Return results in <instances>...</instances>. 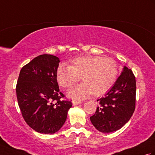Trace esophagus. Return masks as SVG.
Instances as JSON below:
<instances>
[{
  "label": "esophagus",
  "instance_id": "obj_1",
  "mask_svg": "<svg viewBox=\"0 0 155 155\" xmlns=\"http://www.w3.org/2000/svg\"><path fill=\"white\" fill-rule=\"evenodd\" d=\"M81 103V101H72V105H73V106H77V105Z\"/></svg>",
  "mask_w": 155,
  "mask_h": 155
}]
</instances>
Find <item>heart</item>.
Returning <instances> with one entry per match:
<instances>
[{
	"label": "heart",
	"mask_w": 155,
	"mask_h": 155,
	"mask_svg": "<svg viewBox=\"0 0 155 155\" xmlns=\"http://www.w3.org/2000/svg\"><path fill=\"white\" fill-rule=\"evenodd\" d=\"M118 67L113 59L83 56L74 58L69 62V66L60 64L56 77L58 83L63 88H70L80 80L84 82L71 88L68 96L74 100H83L105 94L113 87L117 81Z\"/></svg>",
	"instance_id": "obj_1"
}]
</instances>
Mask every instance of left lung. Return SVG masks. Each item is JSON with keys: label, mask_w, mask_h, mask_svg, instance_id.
<instances>
[{"label": "left lung", "mask_w": 155, "mask_h": 155, "mask_svg": "<svg viewBox=\"0 0 155 155\" xmlns=\"http://www.w3.org/2000/svg\"><path fill=\"white\" fill-rule=\"evenodd\" d=\"M136 81L130 69L127 67L114 84L99 103L94 115L90 117L93 126L101 133H108L119 130L127 122L135 109Z\"/></svg>", "instance_id": "1"}]
</instances>
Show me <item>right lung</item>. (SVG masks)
Masks as SVG:
<instances>
[{
    "label": "right lung",
    "mask_w": 155,
    "mask_h": 155,
    "mask_svg": "<svg viewBox=\"0 0 155 155\" xmlns=\"http://www.w3.org/2000/svg\"><path fill=\"white\" fill-rule=\"evenodd\" d=\"M60 60L51 54H42L21 70L16 91L22 117L38 133L54 134L61 129L72 107L70 101H61L56 72Z\"/></svg>",
    "instance_id": "add662e5"
}]
</instances>
